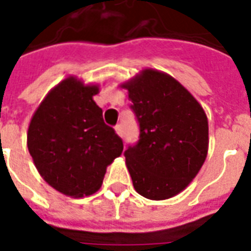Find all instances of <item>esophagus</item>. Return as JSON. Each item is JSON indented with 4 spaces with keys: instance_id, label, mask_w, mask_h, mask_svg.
Here are the masks:
<instances>
[{
    "instance_id": "34e87169",
    "label": "esophagus",
    "mask_w": 251,
    "mask_h": 251,
    "mask_svg": "<svg viewBox=\"0 0 251 251\" xmlns=\"http://www.w3.org/2000/svg\"><path fill=\"white\" fill-rule=\"evenodd\" d=\"M115 131H117V134L120 137H124V127H122V125L115 126Z\"/></svg>"
}]
</instances>
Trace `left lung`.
<instances>
[{
  "label": "left lung",
  "instance_id": "obj_1",
  "mask_svg": "<svg viewBox=\"0 0 251 251\" xmlns=\"http://www.w3.org/2000/svg\"><path fill=\"white\" fill-rule=\"evenodd\" d=\"M140 127L124 152L134 189L164 200L181 192L207 157L208 122L203 107L177 80L145 70L124 84Z\"/></svg>",
  "mask_w": 251,
  "mask_h": 251
}]
</instances>
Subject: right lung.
Instances as JSON below:
<instances>
[{"instance_id":"1","label":"right lung","mask_w":251,"mask_h":251,"mask_svg":"<svg viewBox=\"0 0 251 251\" xmlns=\"http://www.w3.org/2000/svg\"><path fill=\"white\" fill-rule=\"evenodd\" d=\"M98 91L67 77L48 93L28 129V149L39 174L74 198L97 192L106 167L124 151L122 138L104 124L93 100Z\"/></svg>"}]
</instances>
